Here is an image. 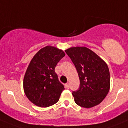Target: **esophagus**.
<instances>
[{"instance_id":"obj_1","label":"esophagus","mask_w":128,"mask_h":128,"mask_svg":"<svg viewBox=\"0 0 128 128\" xmlns=\"http://www.w3.org/2000/svg\"><path fill=\"white\" fill-rule=\"evenodd\" d=\"M69 87H70V86H69V83H66V84H65V88L66 89H69Z\"/></svg>"}]
</instances>
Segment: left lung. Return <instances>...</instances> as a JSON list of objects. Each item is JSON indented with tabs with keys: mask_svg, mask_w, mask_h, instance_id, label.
<instances>
[{
	"mask_svg": "<svg viewBox=\"0 0 128 128\" xmlns=\"http://www.w3.org/2000/svg\"><path fill=\"white\" fill-rule=\"evenodd\" d=\"M65 52L79 76V88L72 93L75 103L86 108L99 104L110 88V74L107 64L86 47H72Z\"/></svg>",
	"mask_w": 128,
	"mask_h": 128,
	"instance_id": "left-lung-1",
	"label": "left lung"
}]
</instances>
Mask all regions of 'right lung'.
Wrapping results in <instances>:
<instances>
[{
    "mask_svg": "<svg viewBox=\"0 0 128 128\" xmlns=\"http://www.w3.org/2000/svg\"><path fill=\"white\" fill-rule=\"evenodd\" d=\"M64 56L62 50L47 46L33 57L23 81L24 93L33 104L46 108L58 101L64 86L58 80L55 68Z\"/></svg>",
    "mask_w": 128,
    "mask_h": 128,
    "instance_id": "obj_1",
    "label": "right lung"
}]
</instances>
